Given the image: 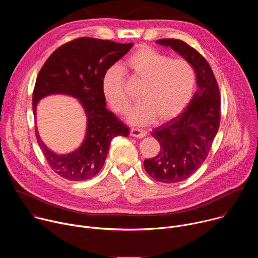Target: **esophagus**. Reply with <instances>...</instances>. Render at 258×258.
Returning a JSON list of instances; mask_svg holds the SVG:
<instances>
[{"label":"esophagus","instance_id":"esophagus-1","mask_svg":"<svg viewBox=\"0 0 258 258\" xmlns=\"http://www.w3.org/2000/svg\"><path fill=\"white\" fill-rule=\"evenodd\" d=\"M130 135L134 138H137V139H142L146 136V132L145 131H142V130H139V128H131V132H130Z\"/></svg>","mask_w":258,"mask_h":258}]
</instances>
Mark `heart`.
Returning <instances> with one entry per match:
<instances>
[{
  "label": "heart",
  "mask_w": 258,
  "mask_h": 258,
  "mask_svg": "<svg viewBox=\"0 0 258 258\" xmlns=\"http://www.w3.org/2000/svg\"><path fill=\"white\" fill-rule=\"evenodd\" d=\"M122 68L144 82L137 104L127 114L135 125L153 121H166L175 115L191 100L195 88V71L181 59L171 60L151 47H141L131 54ZM102 89L109 105L117 113L125 112L130 101L124 92V77L116 66L108 68L102 79Z\"/></svg>",
  "instance_id": "1"
}]
</instances>
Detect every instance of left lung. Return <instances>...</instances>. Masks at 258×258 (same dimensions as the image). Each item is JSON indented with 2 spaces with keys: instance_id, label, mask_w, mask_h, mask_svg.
Returning <instances> with one entry per match:
<instances>
[{
  "instance_id": "8db88e82",
  "label": "left lung",
  "mask_w": 258,
  "mask_h": 258,
  "mask_svg": "<svg viewBox=\"0 0 258 258\" xmlns=\"http://www.w3.org/2000/svg\"><path fill=\"white\" fill-rule=\"evenodd\" d=\"M156 43L174 50L196 73L197 91L192 100L179 115L152 131L160 151L144 161L151 177L172 183L190 177L206 159L219 127L220 94L211 67L194 48L175 39Z\"/></svg>"
}]
</instances>
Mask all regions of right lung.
<instances>
[{
	"instance_id": "add662e5",
	"label": "right lung",
	"mask_w": 258,
	"mask_h": 258,
	"mask_svg": "<svg viewBox=\"0 0 258 258\" xmlns=\"http://www.w3.org/2000/svg\"><path fill=\"white\" fill-rule=\"evenodd\" d=\"M132 47L133 43L80 38L59 47L42 67L32 94L34 118L40 100L57 94L78 99L87 117L82 145L67 154L53 152L42 141L38 128L35 131L48 163L60 176L77 181L93 177L103 167L112 139L128 136V127L106 108L102 79Z\"/></svg>"
}]
</instances>
